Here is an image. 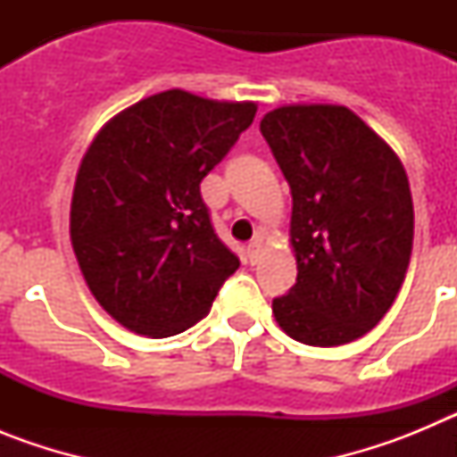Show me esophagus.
I'll return each mask as SVG.
<instances>
[{"label": "esophagus", "instance_id": "34e87169", "mask_svg": "<svg viewBox=\"0 0 457 457\" xmlns=\"http://www.w3.org/2000/svg\"><path fill=\"white\" fill-rule=\"evenodd\" d=\"M261 245H263V240H261V237H253L252 242H249L247 245V253H249V261H256V256H258V252H261Z\"/></svg>", "mask_w": 457, "mask_h": 457}]
</instances>
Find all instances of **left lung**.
<instances>
[{"label": "left lung", "mask_w": 457, "mask_h": 457, "mask_svg": "<svg viewBox=\"0 0 457 457\" xmlns=\"http://www.w3.org/2000/svg\"><path fill=\"white\" fill-rule=\"evenodd\" d=\"M261 132L293 194L297 284L272 300L278 327L320 348L364 337L410 265L414 205L403 162L341 104L272 109Z\"/></svg>", "instance_id": "obj_1"}]
</instances>
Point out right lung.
I'll use <instances>...</instances> for the list:
<instances>
[{"instance_id":"right-lung-1","label":"right lung","mask_w":457,"mask_h":457,"mask_svg":"<svg viewBox=\"0 0 457 457\" xmlns=\"http://www.w3.org/2000/svg\"><path fill=\"white\" fill-rule=\"evenodd\" d=\"M253 116V103L171 88L107 120L84 153L72 252L93 297L130 332H185L240 268L210 224L199 185Z\"/></svg>"}]
</instances>
